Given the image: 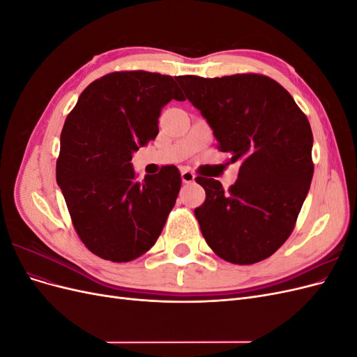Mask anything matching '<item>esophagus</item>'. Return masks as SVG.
Instances as JSON below:
<instances>
[{
	"label": "esophagus",
	"instance_id": "34e87169",
	"mask_svg": "<svg viewBox=\"0 0 357 357\" xmlns=\"http://www.w3.org/2000/svg\"><path fill=\"white\" fill-rule=\"evenodd\" d=\"M181 181L185 183V185L193 183V181H195V174H193V172L189 171V169H183L181 171Z\"/></svg>",
	"mask_w": 357,
	"mask_h": 357
}]
</instances>
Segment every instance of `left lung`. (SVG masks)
I'll list each match as a JSON object with an SVG mask.
<instances>
[{
    "mask_svg": "<svg viewBox=\"0 0 357 357\" xmlns=\"http://www.w3.org/2000/svg\"><path fill=\"white\" fill-rule=\"evenodd\" d=\"M177 82L213 129L220 152L241 164L228 192L218 180L197 178L205 189V202L195 208L204 238L231 264L261 262L289 238L310 190L308 119L266 75H178Z\"/></svg>",
    "mask_w": 357,
    "mask_h": 357,
    "instance_id": "8db88e82",
    "label": "left lung"
}]
</instances>
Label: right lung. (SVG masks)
I'll list each match as a JSON object with an SVG mask.
<instances>
[{"label": "right lung", "mask_w": 357, "mask_h": 357, "mask_svg": "<svg viewBox=\"0 0 357 357\" xmlns=\"http://www.w3.org/2000/svg\"><path fill=\"white\" fill-rule=\"evenodd\" d=\"M171 100H185L171 75L112 73L82 92L63 125L56 181L75 232L105 261L129 262L150 250L174 207L178 169L164 167L139 183L131 164L156 138Z\"/></svg>", "instance_id": "right-lung-1"}]
</instances>
